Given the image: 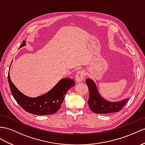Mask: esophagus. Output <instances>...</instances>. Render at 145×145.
<instances>
[{
	"mask_svg": "<svg viewBox=\"0 0 145 145\" xmlns=\"http://www.w3.org/2000/svg\"><path fill=\"white\" fill-rule=\"evenodd\" d=\"M84 75H85V73L83 70H80V71L78 72L76 75V80L77 82L78 83L83 82Z\"/></svg>",
	"mask_w": 145,
	"mask_h": 145,
	"instance_id": "34e87169",
	"label": "esophagus"
}]
</instances>
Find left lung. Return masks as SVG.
<instances>
[{"instance_id": "left-lung-1", "label": "left lung", "mask_w": 145, "mask_h": 145, "mask_svg": "<svg viewBox=\"0 0 145 145\" xmlns=\"http://www.w3.org/2000/svg\"><path fill=\"white\" fill-rule=\"evenodd\" d=\"M86 83L89 91L88 103L90 109L97 114H107L119 112L125 106L129 98L116 102H111L103 99L100 94L95 83L91 78L86 80Z\"/></svg>"}]
</instances>
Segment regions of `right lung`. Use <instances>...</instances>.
<instances>
[{
	"label": "right lung",
	"instance_id": "obj_1",
	"mask_svg": "<svg viewBox=\"0 0 145 145\" xmlns=\"http://www.w3.org/2000/svg\"><path fill=\"white\" fill-rule=\"evenodd\" d=\"M25 43L23 41L19 48L24 46ZM8 81L12 95L18 104L27 112L39 116L53 114L60 110L67 92L75 83L72 79H62L46 93L37 97H30L21 93L14 86L9 72Z\"/></svg>",
	"mask_w": 145,
	"mask_h": 145
}]
</instances>
